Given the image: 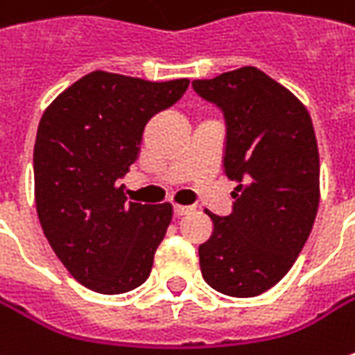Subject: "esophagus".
<instances>
[{
    "instance_id": "obj_1",
    "label": "esophagus",
    "mask_w": 355,
    "mask_h": 355,
    "mask_svg": "<svg viewBox=\"0 0 355 355\" xmlns=\"http://www.w3.org/2000/svg\"><path fill=\"white\" fill-rule=\"evenodd\" d=\"M175 216H184V214H189V212H193V207H182V205H175Z\"/></svg>"
}]
</instances>
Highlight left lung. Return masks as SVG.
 <instances>
[{"label": "left lung", "instance_id": "left-lung-1", "mask_svg": "<svg viewBox=\"0 0 355 355\" xmlns=\"http://www.w3.org/2000/svg\"><path fill=\"white\" fill-rule=\"evenodd\" d=\"M194 91L226 121L224 173L236 180L228 216L207 210L214 230L198 246L210 288L252 298L296 262L320 205V157L308 109L264 71L240 67L196 79Z\"/></svg>", "mask_w": 355, "mask_h": 355}]
</instances>
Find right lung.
<instances>
[{"mask_svg": "<svg viewBox=\"0 0 355 355\" xmlns=\"http://www.w3.org/2000/svg\"><path fill=\"white\" fill-rule=\"evenodd\" d=\"M189 79L153 83L93 71L45 109L33 148L35 207L69 274L99 294H123L150 274L173 207L125 202L150 116L175 105Z\"/></svg>", "mask_w": 355, "mask_h": 355, "instance_id": "1", "label": "right lung"}]
</instances>
